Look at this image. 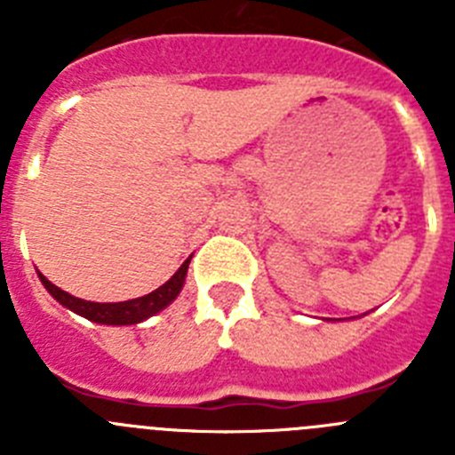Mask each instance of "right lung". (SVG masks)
Here are the masks:
<instances>
[{
    "label": "right lung",
    "mask_w": 455,
    "mask_h": 455,
    "mask_svg": "<svg viewBox=\"0 0 455 455\" xmlns=\"http://www.w3.org/2000/svg\"><path fill=\"white\" fill-rule=\"evenodd\" d=\"M188 262H191V257L175 271V275H172L168 283H164L162 287L155 289L152 293H146V296H140V299L123 300V303H92V300L77 299V296H70L68 291H63V289H59L56 284H52L43 273H38V277L40 283L45 284L47 291H50L59 303L66 305L72 312H77V315L86 316L88 321H95V323L104 325H134L140 323V321H146L148 316L156 315V312H162L164 307H168L172 300L178 299V293L182 291L184 287Z\"/></svg>",
    "instance_id": "right-lung-1"
}]
</instances>
